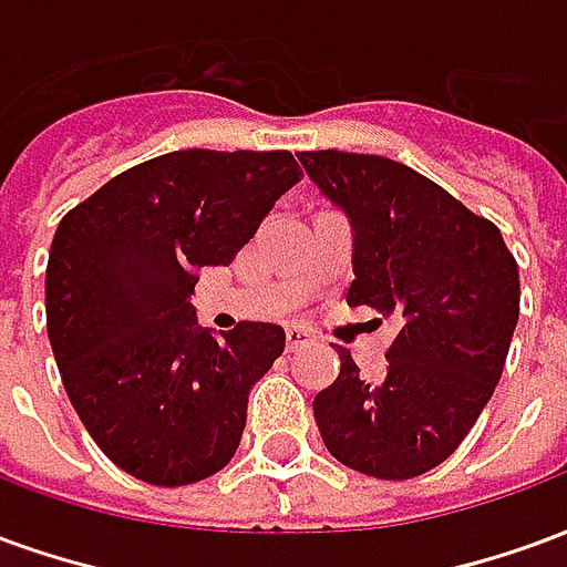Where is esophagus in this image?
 <instances>
[{
	"label": "esophagus",
	"mask_w": 567,
	"mask_h": 567,
	"mask_svg": "<svg viewBox=\"0 0 567 567\" xmlns=\"http://www.w3.org/2000/svg\"><path fill=\"white\" fill-rule=\"evenodd\" d=\"M285 343H288V352H297V349L312 343V333L303 331V328H288L285 331Z\"/></svg>",
	"instance_id": "34e87169"
}]
</instances>
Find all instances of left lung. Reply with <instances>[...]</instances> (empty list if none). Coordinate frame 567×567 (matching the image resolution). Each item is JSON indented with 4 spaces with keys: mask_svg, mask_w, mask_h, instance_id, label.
I'll use <instances>...</instances> for the list:
<instances>
[{
    "mask_svg": "<svg viewBox=\"0 0 567 567\" xmlns=\"http://www.w3.org/2000/svg\"><path fill=\"white\" fill-rule=\"evenodd\" d=\"M309 182L352 227L346 300L398 321L380 382L340 349L312 413L337 462L410 480L446 462L483 413L519 319V270L501 230L404 163L300 151Z\"/></svg>",
    "mask_w": 567,
    "mask_h": 567,
    "instance_id": "8db88e82",
    "label": "left lung"
}]
</instances>
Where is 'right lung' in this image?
<instances>
[{
	"mask_svg": "<svg viewBox=\"0 0 567 567\" xmlns=\"http://www.w3.org/2000/svg\"><path fill=\"white\" fill-rule=\"evenodd\" d=\"M288 151H173L69 212L44 272L48 340L96 446L151 486H187L234 458L248 392L282 355L279 324L221 340L190 303L295 185Z\"/></svg>",
	"mask_w": 567,
	"mask_h": 567,
	"instance_id": "add662e5",
	"label": "right lung"
}]
</instances>
